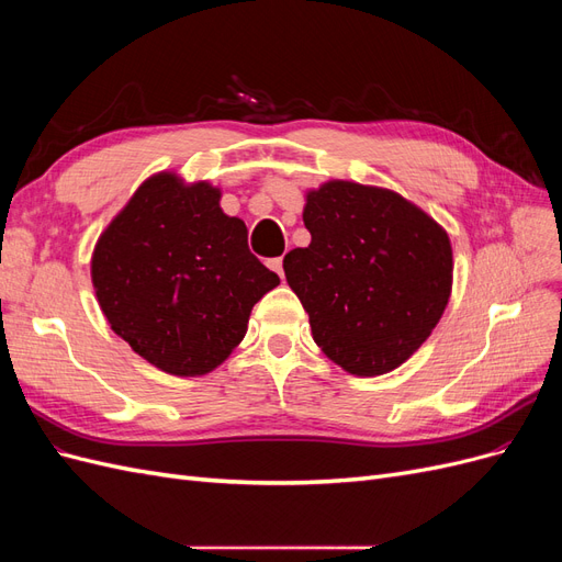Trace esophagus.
<instances>
[{
	"label": "esophagus",
	"instance_id": "34e87169",
	"mask_svg": "<svg viewBox=\"0 0 562 562\" xmlns=\"http://www.w3.org/2000/svg\"><path fill=\"white\" fill-rule=\"evenodd\" d=\"M269 267L277 271V274L283 279V258H274V260H269Z\"/></svg>",
	"mask_w": 562,
	"mask_h": 562
}]
</instances>
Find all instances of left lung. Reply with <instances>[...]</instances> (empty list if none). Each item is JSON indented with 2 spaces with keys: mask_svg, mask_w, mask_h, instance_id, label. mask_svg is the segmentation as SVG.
<instances>
[{
  "mask_svg": "<svg viewBox=\"0 0 562 562\" xmlns=\"http://www.w3.org/2000/svg\"><path fill=\"white\" fill-rule=\"evenodd\" d=\"M307 248L283 258L314 342L351 375L398 368L443 316L452 288L446 229L401 194L330 180L307 194Z\"/></svg>",
  "mask_w": 562,
  "mask_h": 562,
  "instance_id": "1",
  "label": "left lung"
}]
</instances>
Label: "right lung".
Returning a JSON list of instances; mask_svg holds the SVG:
<instances>
[{
    "mask_svg": "<svg viewBox=\"0 0 562 562\" xmlns=\"http://www.w3.org/2000/svg\"><path fill=\"white\" fill-rule=\"evenodd\" d=\"M95 297L112 330L151 366L206 375L248 330L252 304L279 285L248 250L244 220L220 209L209 182L176 173L145 180L91 260Z\"/></svg>",
    "mask_w": 562,
    "mask_h": 562,
    "instance_id": "obj_1",
    "label": "right lung"
}]
</instances>
